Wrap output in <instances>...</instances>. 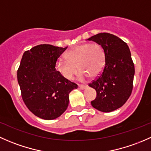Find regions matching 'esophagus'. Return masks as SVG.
Instances as JSON below:
<instances>
[{
    "label": "esophagus",
    "instance_id": "esophagus-1",
    "mask_svg": "<svg viewBox=\"0 0 151 151\" xmlns=\"http://www.w3.org/2000/svg\"><path fill=\"white\" fill-rule=\"evenodd\" d=\"M86 85H83V84H78V88H80V89H84L85 88H86Z\"/></svg>",
    "mask_w": 151,
    "mask_h": 151
}]
</instances>
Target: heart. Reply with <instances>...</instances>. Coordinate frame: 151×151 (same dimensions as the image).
Here are the masks:
<instances>
[{
    "label": "heart",
    "mask_w": 151,
    "mask_h": 151,
    "mask_svg": "<svg viewBox=\"0 0 151 151\" xmlns=\"http://www.w3.org/2000/svg\"><path fill=\"white\" fill-rule=\"evenodd\" d=\"M65 57L66 60H57L55 68L60 75L68 80L76 75L78 68L81 70L79 78L83 79L87 76L91 78L97 76L105 66V52L102 46L97 43L78 45L65 53Z\"/></svg>",
    "instance_id": "heart-1"
}]
</instances>
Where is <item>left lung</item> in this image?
Returning a JSON list of instances; mask_svg holds the SVG:
<instances>
[{
    "instance_id": "left-lung-1",
    "label": "left lung",
    "mask_w": 151,
    "mask_h": 151,
    "mask_svg": "<svg viewBox=\"0 0 151 151\" xmlns=\"http://www.w3.org/2000/svg\"><path fill=\"white\" fill-rule=\"evenodd\" d=\"M87 40L100 44L105 54L102 73L88 83L97 91L91 104L99 111H113L125 104L132 91L134 65L129 48L119 37L108 32L98 33Z\"/></svg>"
}]
</instances>
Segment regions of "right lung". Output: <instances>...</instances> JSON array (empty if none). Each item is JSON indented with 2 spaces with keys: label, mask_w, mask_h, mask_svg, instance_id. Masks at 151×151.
<instances>
[{
  "label": "right lung",
  "mask_w": 151,
  "mask_h": 151,
  "mask_svg": "<svg viewBox=\"0 0 151 151\" xmlns=\"http://www.w3.org/2000/svg\"><path fill=\"white\" fill-rule=\"evenodd\" d=\"M68 47L41 44L24 52L17 70L22 98L35 116L52 120L61 116L76 83L63 77L55 68L57 59Z\"/></svg>",
  "instance_id": "1"
}]
</instances>
